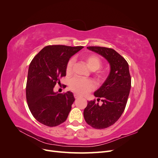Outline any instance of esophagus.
<instances>
[{
    "label": "esophagus",
    "mask_w": 158,
    "mask_h": 158,
    "mask_svg": "<svg viewBox=\"0 0 158 158\" xmlns=\"http://www.w3.org/2000/svg\"><path fill=\"white\" fill-rule=\"evenodd\" d=\"M74 98H75V99H78V98H80V97L78 96V95L77 94H74Z\"/></svg>",
    "instance_id": "obj_1"
}]
</instances>
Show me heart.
Here are the masks:
<instances>
[{
	"label": "heart",
	"mask_w": 158,
	"mask_h": 158,
	"mask_svg": "<svg viewBox=\"0 0 158 158\" xmlns=\"http://www.w3.org/2000/svg\"><path fill=\"white\" fill-rule=\"evenodd\" d=\"M84 60L88 68L92 70H98L102 65V61L99 57L95 55H90L84 58ZM74 59H70L66 66V73L70 74L74 64ZM69 88L73 92L79 95H84L93 90L95 84L92 80L74 78L70 81Z\"/></svg>",
	"instance_id": "obj_1"
}]
</instances>
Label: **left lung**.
I'll return each instance as SVG.
<instances>
[{"mask_svg":"<svg viewBox=\"0 0 158 158\" xmlns=\"http://www.w3.org/2000/svg\"><path fill=\"white\" fill-rule=\"evenodd\" d=\"M89 50L97 52L110 64V73L102 85L94 92L101 99L102 106L94 101L88 102L84 109L85 122L96 129L106 128L115 123L124 112L131 88V78L128 64L117 51L103 47H88Z\"/></svg>","mask_w":158,"mask_h":158,"instance_id":"obj_1","label":"left lung"}]
</instances>
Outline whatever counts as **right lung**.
Returning a JSON list of instances; mask_svg holds the SVG:
<instances>
[{"instance_id":"1","label":"right lung","mask_w":158,"mask_h":158,"mask_svg":"<svg viewBox=\"0 0 158 158\" xmlns=\"http://www.w3.org/2000/svg\"><path fill=\"white\" fill-rule=\"evenodd\" d=\"M84 47L48 45L34 56L28 69L26 99L32 115L48 127H56L68 117L74 102L70 91L54 92L60 78L66 76V66L70 57Z\"/></svg>"}]
</instances>
